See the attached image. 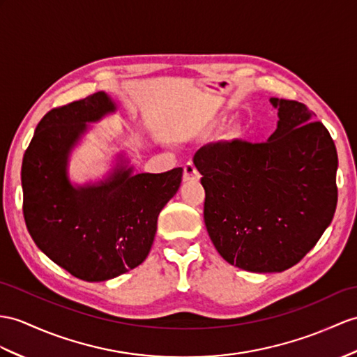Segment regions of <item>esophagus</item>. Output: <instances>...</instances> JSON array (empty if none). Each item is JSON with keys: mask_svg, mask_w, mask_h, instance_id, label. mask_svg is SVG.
I'll list each match as a JSON object with an SVG mask.
<instances>
[{"mask_svg": "<svg viewBox=\"0 0 357 357\" xmlns=\"http://www.w3.org/2000/svg\"><path fill=\"white\" fill-rule=\"evenodd\" d=\"M199 174L195 168V165L192 162H188L183 167V181H190V180H198Z\"/></svg>", "mask_w": 357, "mask_h": 357, "instance_id": "1", "label": "esophagus"}]
</instances>
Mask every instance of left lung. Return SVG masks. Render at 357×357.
Segmentation results:
<instances>
[{
	"mask_svg": "<svg viewBox=\"0 0 357 357\" xmlns=\"http://www.w3.org/2000/svg\"><path fill=\"white\" fill-rule=\"evenodd\" d=\"M277 130L265 142L207 144L194 155L204 222L229 264L282 273L317 245L337 203V153L306 104L271 98Z\"/></svg>",
	"mask_w": 357,
	"mask_h": 357,
	"instance_id": "1",
	"label": "left lung"
}]
</instances>
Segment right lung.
Masks as SVG:
<instances>
[{"instance_id":"1","label":"right lung","mask_w":357,"mask_h":357,"mask_svg":"<svg viewBox=\"0 0 357 357\" xmlns=\"http://www.w3.org/2000/svg\"><path fill=\"white\" fill-rule=\"evenodd\" d=\"M113 110L104 92L50 110L22 159V212L30 236L54 264L86 282L113 279L144 262L158 216L183 176L181 168L136 176L132 168H119L97 186L69 183L68 155L86 123Z\"/></svg>"}]
</instances>
